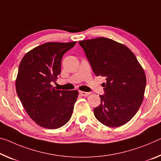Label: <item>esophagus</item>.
I'll list each match as a JSON object with an SVG mask.
<instances>
[{
  "label": "esophagus",
  "instance_id": "esophagus-1",
  "mask_svg": "<svg viewBox=\"0 0 161 161\" xmlns=\"http://www.w3.org/2000/svg\"><path fill=\"white\" fill-rule=\"evenodd\" d=\"M80 94H81V96L86 97V96L90 95V92H82V91H80Z\"/></svg>",
  "mask_w": 161,
  "mask_h": 161
}]
</instances>
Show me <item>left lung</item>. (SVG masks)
<instances>
[{
	"label": "left lung",
	"instance_id": "8db88e82",
	"mask_svg": "<svg viewBox=\"0 0 161 161\" xmlns=\"http://www.w3.org/2000/svg\"><path fill=\"white\" fill-rule=\"evenodd\" d=\"M97 76H104V94L94 116L108 127L123 125L134 117L143 100L146 85L143 69L126 46L100 37L79 42Z\"/></svg>",
	"mask_w": 161,
	"mask_h": 161
}]
</instances>
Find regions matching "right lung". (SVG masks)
<instances>
[{"label":"right lung","instance_id":"obj_1","mask_svg":"<svg viewBox=\"0 0 161 161\" xmlns=\"http://www.w3.org/2000/svg\"><path fill=\"white\" fill-rule=\"evenodd\" d=\"M76 43H45L25 53L19 64L17 94L31 118L44 128L62 127L72 114L78 91L56 90L51 83L60 75L63 55Z\"/></svg>","mask_w":161,"mask_h":161}]
</instances>
